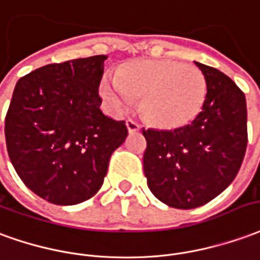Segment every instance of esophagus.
<instances>
[{"instance_id": "1", "label": "esophagus", "mask_w": 260, "mask_h": 260, "mask_svg": "<svg viewBox=\"0 0 260 260\" xmlns=\"http://www.w3.org/2000/svg\"><path fill=\"white\" fill-rule=\"evenodd\" d=\"M126 126L127 130H128V133H136V132H139L140 130V124L136 120H133V119H127Z\"/></svg>"}]
</instances>
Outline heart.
Wrapping results in <instances>:
<instances>
[{"mask_svg":"<svg viewBox=\"0 0 260 260\" xmlns=\"http://www.w3.org/2000/svg\"><path fill=\"white\" fill-rule=\"evenodd\" d=\"M101 95L112 113L124 115L139 101L145 120L161 128L189 124L202 112L207 82L194 66L172 60H140L106 77Z\"/></svg>","mask_w":260,"mask_h":260,"instance_id":"obj_1","label":"heart"}]
</instances>
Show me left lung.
<instances>
[{
  "label": "left lung",
  "mask_w": 260,
  "mask_h": 260,
  "mask_svg": "<svg viewBox=\"0 0 260 260\" xmlns=\"http://www.w3.org/2000/svg\"><path fill=\"white\" fill-rule=\"evenodd\" d=\"M196 66L207 82L198 117L175 130L143 128L148 187L175 209H196L224 192L238 174L248 144L244 92L221 71Z\"/></svg>",
  "instance_id": "obj_1"
}]
</instances>
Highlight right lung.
<instances>
[{
	"instance_id": "right-lung-1",
	"label": "right lung",
	"mask_w": 260,
	"mask_h": 260,
	"mask_svg": "<svg viewBox=\"0 0 260 260\" xmlns=\"http://www.w3.org/2000/svg\"><path fill=\"white\" fill-rule=\"evenodd\" d=\"M106 56L53 62L16 82L5 141L22 182L53 204L95 196L112 152L126 140L124 120L105 116L99 84Z\"/></svg>"
}]
</instances>
